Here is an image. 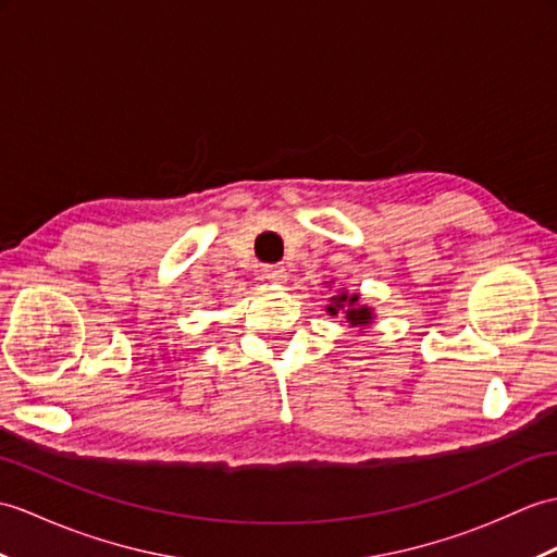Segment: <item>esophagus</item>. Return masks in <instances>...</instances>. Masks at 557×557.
I'll return each mask as SVG.
<instances>
[{
    "mask_svg": "<svg viewBox=\"0 0 557 557\" xmlns=\"http://www.w3.org/2000/svg\"><path fill=\"white\" fill-rule=\"evenodd\" d=\"M263 277H265L268 282L280 284V282L287 280V270H284L282 265H265V268H263Z\"/></svg>",
    "mask_w": 557,
    "mask_h": 557,
    "instance_id": "obj_1",
    "label": "esophagus"
}]
</instances>
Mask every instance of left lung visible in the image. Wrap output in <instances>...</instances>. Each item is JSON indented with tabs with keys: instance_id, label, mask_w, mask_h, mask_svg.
<instances>
[{
	"instance_id": "left-lung-1",
	"label": "left lung",
	"mask_w": 557,
	"mask_h": 557,
	"mask_svg": "<svg viewBox=\"0 0 557 557\" xmlns=\"http://www.w3.org/2000/svg\"><path fill=\"white\" fill-rule=\"evenodd\" d=\"M339 310L346 315V322L351 327H368L372 318H374L372 308L360 306L358 294H348V292H339L337 296H332V304L327 306V313L337 315Z\"/></svg>"
}]
</instances>
